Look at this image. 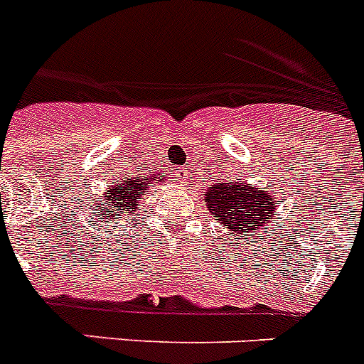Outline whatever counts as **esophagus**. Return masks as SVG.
<instances>
[{
    "label": "esophagus",
    "instance_id": "34e87169",
    "mask_svg": "<svg viewBox=\"0 0 364 364\" xmlns=\"http://www.w3.org/2000/svg\"><path fill=\"white\" fill-rule=\"evenodd\" d=\"M188 176H189L188 167H178V169H176V178H178L180 184H186V180H188Z\"/></svg>",
    "mask_w": 364,
    "mask_h": 364
}]
</instances>
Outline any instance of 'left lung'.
Returning a JSON list of instances; mask_svg holds the SVG:
<instances>
[{"label":"left lung","instance_id":"obj_1","mask_svg":"<svg viewBox=\"0 0 364 364\" xmlns=\"http://www.w3.org/2000/svg\"><path fill=\"white\" fill-rule=\"evenodd\" d=\"M275 195L273 189L266 191L240 180H228L205 191L204 204L228 233H233V237H255L253 231L264 226L275 211Z\"/></svg>","mask_w":364,"mask_h":364}]
</instances>
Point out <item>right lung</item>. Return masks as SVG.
<instances>
[{"instance_id":"add662e5","label":"right lung","mask_w":364,"mask_h":364,"mask_svg":"<svg viewBox=\"0 0 364 364\" xmlns=\"http://www.w3.org/2000/svg\"><path fill=\"white\" fill-rule=\"evenodd\" d=\"M159 175L164 176L166 173H153V169L144 171L142 166L124 171V175L112 178L111 184L105 188L107 191H104L102 200H96L95 195L91 197V202H85L87 215L92 217L95 224H112L114 220L131 217L138 210V204L147 189L154 188L156 178H160Z\"/></svg>"}]
</instances>
